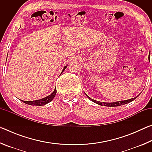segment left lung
<instances>
[{
  "mask_svg": "<svg viewBox=\"0 0 152 152\" xmlns=\"http://www.w3.org/2000/svg\"><path fill=\"white\" fill-rule=\"evenodd\" d=\"M149 58H150V56H149ZM87 96V95H86ZM88 96V99L90 100H91L92 101H93L95 103H96L99 105H101V106H107V107H118V106H121V105H123V104H127L129 103V102L133 101V100L135 99L137 97H135V98H133V99H129V100H126V101H118V102H99V101H95L94 99H92L91 98H90Z\"/></svg>",
  "mask_w": 152,
  "mask_h": 152,
  "instance_id": "8db88e82",
  "label": "left lung"
}]
</instances>
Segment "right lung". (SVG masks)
Segmentation results:
<instances>
[{"instance_id": "right-lung-1", "label": "right lung", "mask_w": 152, "mask_h": 152, "mask_svg": "<svg viewBox=\"0 0 152 152\" xmlns=\"http://www.w3.org/2000/svg\"><path fill=\"white\" fill-rule=\"evenodd\" d=\"M66 68V66H65L63 69L62 72L65 70ZM62 72H61V73H62ZM56 88H55L54 91H53L52 93H51L50 95H49V96H46L45 98H43L42 99H40V100H37V101H22L23 102H24L25 104H29V105H35V106H42V105H45L46 104H48V102H51L52 100L53 99V98L55 97L56 96Z\"/></svg>"}]
</instances>
